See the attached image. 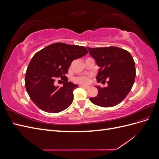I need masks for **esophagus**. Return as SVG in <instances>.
<instances>
[{
    "label": "esophagus",
    "instance_id": "1",
    "mask_svg": "<svg viewBox=\"0 0 159 159\" xmlns=\"http://www.w3.org/2000/svg\"><path fill=\"white\" fill-rule=\"evenodd\" d=\"M80 87L81 88H83L84 89H86L89 88V86H87V85H80Z\"/></svg>",
    "mask_w": 159,
    "mask_h": 159
}]
</instances>
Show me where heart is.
<instances>
[{"label":"heart","instance_id":"b5f03b06","mask_svg":"<svg viewBox=\"0 0 159 159\" xmlns=\"http://www.w3.org/2000/svg\"><path fill=\"white\" fill-rule=\"evenodd\" d=\"M75 81L80 84H87L89 81V79L86 77H80V78H76Z\"/></svg>","mask_w":159,"mask_h":159}]
</instances>
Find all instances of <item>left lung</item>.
Returning a JSON list of instances; mask_svg holds the SVG:
<instances>
[{
	"label": "left lung",
	"instance_id": "1",
	"mask_svg": "<svg viewBox=\"0 0 159 159\" xmlns=\"http://www.w3.org/2000/svg\"><path fill=\"white\" fill-rule=\"evenodd\" d=\"M90 56L99 67L96 79L107 86L95 87L98 94L90 98L91 103L103 107H113L121 103L131 91L135 79V64L130 53L117 47H88Z\"/></svg>",
	"mask_w": 159,
	"mask_h": 159
}]
</instances>
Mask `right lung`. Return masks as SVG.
<instances>
[{"mask_svg": "<svg viewBox=\"0 0 159 159\" xmlns=\"http://www.w3.org/2000/svg\"><path fill=\"white\" fill-rule=\"evenodd\" d=\"M88 52L84 46L55 43L36 53L26 72L25 87L38 107L56 113L70 106L73 102L74 90L78 85L68 81L65 74L73 60ZM57 77L65 81L61 88L55 85Z\"/></svg>", "mask_w": 159, "mask_h": 159, "instance_id": "add662e5", "label": "right lung"}]
</instances>
